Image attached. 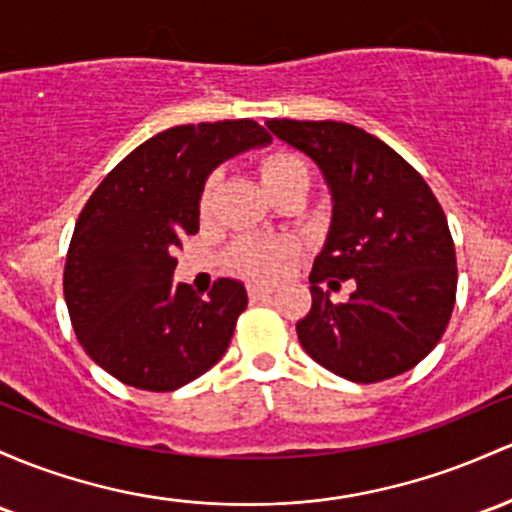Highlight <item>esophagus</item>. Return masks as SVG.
I'll return each mask as SVG.
<instances>
[{"label": "esophagus", "instance_id": "obj_1", "mask_svg": "<svg viewBox=\"0 0 512 512\" xmlns=\"http://www.w3.org/2000/svg\"><path fill=\"white\" fill-rule=\"evenodd\" d=\"M274 294V286L272 284H252L247 286V296H250L252 301H260L265 299V296H272Z\"/></svg>", "mask_w": 512, "mask_h": 512}]
</instances>
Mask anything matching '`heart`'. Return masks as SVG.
I'll return each instance as SVG.
<instances>
[{"label": "heart", "mask_w": 512, "mask_h": 512, "mask_svg": "<svg viewBox=\"0 0 512 512\" xmlns=\"http://www.w3.org/2000/svg\"><path fill=\"white\" fill-rule=\"evenodd\" d=\"M260 177H262V184L267 187V192L274 194L277 189H282L291 182H299V179H308V182H311V170H308V162L303 160L299 153H291V150H277V153H269L262 157ZM213 189H216V174L206 177L204 187H201V196H199L201 213L211 209ZM294 257H296V247L291 245L289 240L245 238V240H238V243L230 247V265L250 279L279 277V274L286 272V267L294 262Z\"/></svg>", "instance_id": "heart-1"}]
</instances>
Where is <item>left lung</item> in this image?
Returning a JSON list of instances; mask_svg holds the SVG:
<instances>
[{"mask_svg":"<svg viewBox=\"0 0 512 512\" xmlns=\"http://www.w3.org/2000/svg\"><path fill=\"white\" fill-rule=\"evenodd\" d=\"M265 123L316 160L333 192L328 243L311 272V311L296 323L303 350L357 384L408 372L440 342L457 299V255L440 201L418 170L362 128ZM347 278L356 284L347 304L319 289Z\"/></svg>","mask_w":512,"mask_h":512,"instance_id":"left-lung-1","label":"left lung"}]
</instances>
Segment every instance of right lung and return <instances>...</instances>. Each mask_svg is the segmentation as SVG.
<instances>
[{"label":"right lung","mask_w":512,"mask_h":512,"mask_svg":"<svg viewBox=\"0 0 512 512\" xmlns=\"http://www.w3.org/2000/svg\"><path fill=\"white\" fill-rule=\"evenodd\" d=\"M269 143L252 119L157 133L114 167L75 223L63 291L77 340L104 372L143 391H174L226 355L245 286L209 296L172 284L177 247L199 230V196L216 165Z\"/></svg>","instance_id":"add662e5"}]
</instances>
